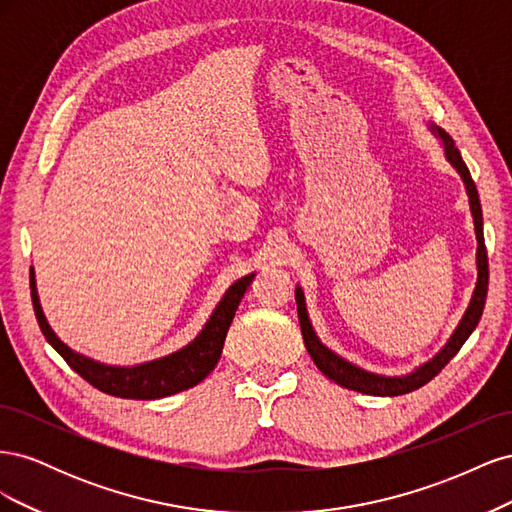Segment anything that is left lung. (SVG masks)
I'll return each mask as SVG.
<instances>
[{"mask_svg": "<svg viewBox=\"0 0 512 512\" xmlns=\"http://www.w3.org/2000/svg\"><path fill=\"white\" fill-rule=\"evenodd\" d=\"M429 128L438 138H442L446 160L453 164V168L457 170L459 177L463 179V183H466V192H468V198H470V211H472V218H474L476 243H478V247H476V271H478L476 288H474V294H472L466 314H463L461 322L457 324V329L453 331V335L446 342V346L436 356H433L431 361L423 363L421 367H416L412 374L391 378V376L371 374V371L356 367L350 361L342 359V356L335 354L333 350L324 346L318 339V335L312 327V322H309L303 290H301V286H297L294 299H297L299 324H301L303 342H305V348H307L309 356H312V361L316 363V367L322 371L324 376H327L333 382H337L339 386H344V389H350V391H359V393H365V395H378V397H395V395H406V393L421 389L423 384H427L429 380L436 378L442 371V367L453 359V356L459 352V348L463 344H466V339L472 335L480 316H483L485 299H487V286H489V262H487V247H485V235H483V209H480L478 190H476L474 179L470 175L466 162H463L459 149L455 147L453 138L448 136L442 128L433 126V123Z\"/></svg>", "mask_w": 512, "mask_h": 512, "instance_id": "1", "label": "left lung"}]
</instances>
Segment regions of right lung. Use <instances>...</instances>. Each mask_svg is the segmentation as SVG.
<instances>
[{"label":"right lung","mask_w":512,"mask_h":512,"mask_svg":"<svg viewBox=\"0 0 512 512\" xmlns=\"http://www.w3.org/2000/svg\"><path fill=\"white\" fill-rule=\"evenodd\" d=\"M252 280H254V273L241 277V280H237L226 290L222 301L209 316L203 331H200L194 337V342H190L188 346H183L181 350L162 356V359H156V361L132 365V367H119V365L98 363L81 352H74L72 348H68L64 342H61L44 318L40 299H38V290H36L34 269L29 273L34 312L46 342L64 356V361L91 386H96V389L102 393L123 397V399H160V397L181 393L185 389H192V386H196L198 382H203L220 361L228 327L232 318H235L237 307L243 299L247 286L252 284Z\"/></svg>","instance_id":"obj_1"}]
</instances>
